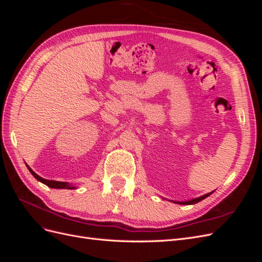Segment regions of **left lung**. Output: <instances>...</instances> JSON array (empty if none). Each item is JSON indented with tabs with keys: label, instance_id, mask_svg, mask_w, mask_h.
I'll return each instance as SVG.
<instances>
[{
	"label": "left lung",
	"instance_id": "obj_1",
	"mask_svg": "<svg viewBox=\"0 0 262 262\" xmlns=\"http://www.w3.org/2000/svg\"><path fill=\"white\" fill-rule=\"evenodd\" d=\"M210 194H212V192H209V193L204 194V195H202V196H199V198H195V199H192V200H189V201H184V202H176V203H178V204H194V203H198V202H200L201 200L205 199V198L209 196Z\"/></svg>",
	"mask_w": 262,
	"mask_h": 262
}]
</instances>
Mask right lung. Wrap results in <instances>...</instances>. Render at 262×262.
<instances>
[{
	"mask_svg": "<svg viewBox=\"0 0 262 262\" xmlns=\"http://www.w3.org/2000/svg\"><path fill=\"white\" fill-rule=\"evenodd\" d=\"M27 168H28L29 171L31 172V175H33L38 181L42 182V184L47 185V186L50 187V188H54V189H75V187L72 186V185H70L69 182L55 181V180H48V179H45V178H42V177H40V176H38L37 173H36L33 169H31L28 165H27Z\"/></svg>",
	"mask_w": 262,
	"mask_h": 262,
	"instance_id": "add662e5",
	"label": "right lung"
}]
</instances>
